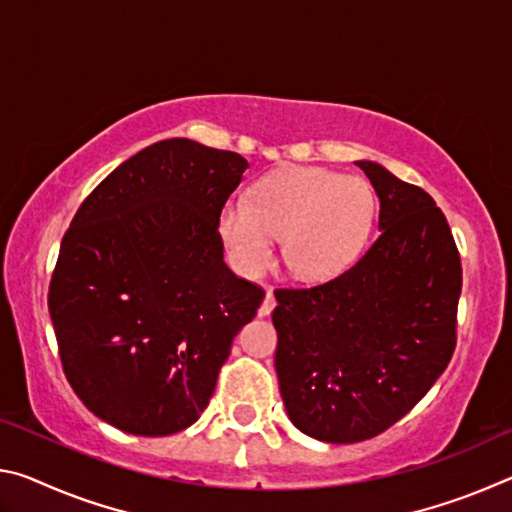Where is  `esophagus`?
Listing matches in <instances>:
<instances>
[{
    "label": "esophagus",
    "mask_w": 512,
    "mask_h": 512,
    "mask_svg": "<svg viewBox=\"0 0 512 512\" xmlns=\"http://www.w3.org/2000/svg\"><path fill=\"white\" fill-rule=\"evenodd\" d=\"M273 309H275V296H273L271 291H268L264 302H262V307H259V316H268Z\"/></svg>",
    "instance_id": "1"
}]
</instances>
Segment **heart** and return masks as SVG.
I'll list each match as a JSON object with an SVG mask.
<instances>
[{
    "mask_svg": "<svg viewBox=\"0 0 512 512\" xmlns=\"http://www.w3.org/2000/svg\"><path fill=\"white\" fill-rule=\"evenodd\" d=\"M375 192L368 180L320 167H289L264 176L246 198H230L219 232L232 266L255 277L273 262V239L302 282H323L348 268L370 235Z\"/></svg>",
    "mask_w": 512,
    "mask_h": 512,
    "instance_id": "obj_1",
    "label": "heart"
}]
</instances>
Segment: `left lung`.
<instances>
[{"mask_svg":"<svg viewBox=\"0 0 512 512\" xmlns=\"http://www.w3.org/2000/svg\"><path fill=\"white\" fill-rule=\"evenodd\" d=\"M379 196V237L318 287L277 289L275 370L296 427L359 443L404 418L456 348L463 271L445 214L424 189L359 160Z\"/></svg>","mask_w":512,"mask_h":512,"instance_id":"1","label":"left lung"}]
</instances>
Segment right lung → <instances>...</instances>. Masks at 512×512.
<instances>
[{"label":"right lung","mask_w":512,"mask_h":512,"mask_svg":"<svg viewBox=\"0 0 512 512\" xmlns=\"http://www.w3.org/2000/svg\"><path fill=\"white\" fill-rule=\"evenodd\" d=\"M248 162L185 137L146 146L85 198L49 284L65 377L135 436H169L210 404L232 339L264 300L223 262L219 214Z\"/></svg>","instance_id":"right-lung-1"}]
</instances>
